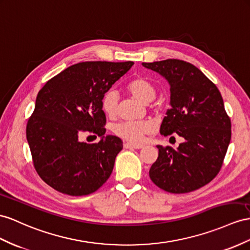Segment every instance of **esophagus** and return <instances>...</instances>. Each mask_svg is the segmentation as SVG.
I'll return each instance as SVG.
<instances>
[{"label":"esophagus","instance_id":"34e87169","mask_svg":"<svg viewBox=\"0 0 250 250\" xmlns=\"http://www.w3.org/2000/svg\"><path fill=\"white\" fill-rule=\"evenodd\" d=\"M125 149H142L143 145H137V144H131V143H125Z\"/></svg>","mask_w":250,"mask_h":250}]
</instances>
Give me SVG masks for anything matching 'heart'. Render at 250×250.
Listing matches in <instances>:
<instances>
[{"instance_id": "obj_1", "label": "heart", "mask_w": 250, "mask_h": 250, "mask_svg": "<svg viewBox=\"0 0 250 250\" xmlns=\"http://www.w3.org/2000/svg\"><path fill=\"white\" fill-rule=\"evenodd\" d=\"M126 91L134 98L142 104H149L156 96V88L144 77L131 80L126 85ZM118 105V94L115 91H108L104 94L101 100V108L108 117L115 116ZM154 129V125L148 120L144 121H125L120 123L113 127L114 133L117 136L124 138L127 142L137 144L144 139L145 135L149 134Z\"/></svg>"}]
</instances>
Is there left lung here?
Instances as JSON below:
<instances>
[{
  "label": "left lung",
  "mask_w": 250,
  "mask_h": 250,
  "mask_svg": "<svg viewBox=\"0 0 250 250\" xmlns=\"http://www.w3.org/2000/svg\"><path fill=\"white\" fill-rule=\"evenodd\" d=\"M143 66L158 73L170 85L171 108L161 125L164 136L177 134L184 143L174 150L157 146L158 157L149 175L170 193H187L219 173L231 139V123L219 88L189 62L168 59Z\"/></svg>",
  "instance_id": "left-lung-1"
}]
</instances>
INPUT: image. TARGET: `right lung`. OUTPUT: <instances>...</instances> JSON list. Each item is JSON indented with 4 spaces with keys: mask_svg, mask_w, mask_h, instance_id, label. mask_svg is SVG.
<instances>
[{
    "mask_svg": "<svg viewBox=\"0 0 250 250\" xmlns=\"http://www.w3.org/2000/svg\"><path fill=\"white\" fill-rule=\"evenodd\" d=\"M133 64L77 63L48 80L38 93L26 138L37 173L48 186L81 196L98 190L110 177L124 146L119 137L105 135L101 100ZM82 131L97 133L101 140L80 143Z\"/></svg>",
    "mask_w": 250,
    "mask_h": 250,
    "instance_id": "obj_1",
    "label": "right lung"
}]
</instances>
